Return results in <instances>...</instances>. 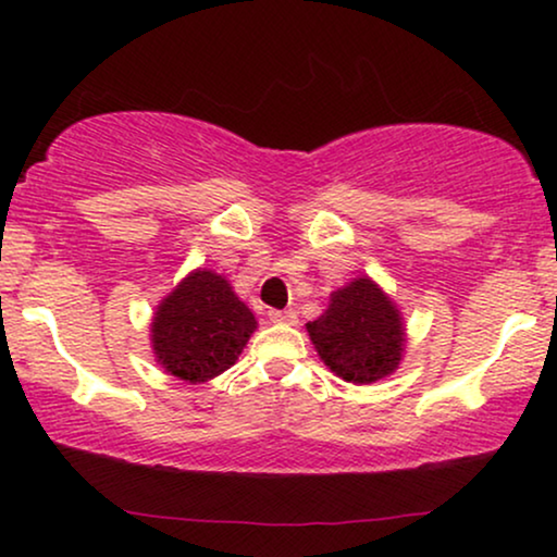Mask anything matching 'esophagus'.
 <instances>
[{
  "label": "esophagus",
  "mask_w": 557,
  "mask_h": 557,
  "mask_svg": "<svg viewBox=\"0 0 557 557\" xmlns=\"http://www.w3.org/2000/svg\"><path fill=\"white\" fill-rule=\"evenodd\" d=\"M269 319L276 324H296V311L294 309H271Z\"/></svg>",
  "instance_id": "obj_1"
}]
</instances>
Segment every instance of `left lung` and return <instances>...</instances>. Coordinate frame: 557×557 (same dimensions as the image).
I'll use <instances>...</instances> for the list:
<instances>
[{
	"instance_id": "1",
	"label": "left lung",
	"mask_w": 557,
	"mask_h": 557,
	"mask_svg": "<svg viewBox=\"0 0 557 557\" xmlns=\"http://www.w3.org/2000/svg\"><path fill=\"white\" fill-rule=\"evenodd\" d=\"M307 332L326 368L352 385L393 375L408 345L398 304L370 276L332 292L330 307L307 322Z\"/></svg>"
}]
</instances>
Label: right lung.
I'll return each instance as SVG.
<instances>
[{
	"mask_svg": "<svg viewBox=\"0 0 557 557\" xmlns=\"http://www.w3.org/2000/svg\"><path fill=\"white\" fill-rule=\"evenodd\" d=\"M256 330L253 311L231 281L195 269L157 304L149 339L164 372L197 385L233 368Z\"/></svg>",
	"mask_w": 557,
	"mask_h": 557,
	"instance_id": "obj_1",
	"label": "right lung"
}]
</instances>
